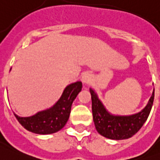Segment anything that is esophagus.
Segmentation results:
<instances>
[{"label": "esophagus", "mask_w": 160, "mask_h": 160, "mask_svg": "<svg viewBox=\"0 0 160 160\" xmlns=\"http://www.w3.org/2000/svg\"><path fill=\"white\" fill-rule=\"evenodd\" d=\"M92 74L89 73V72H85V73L82 75V81L84 83H89L90 82L92 81Z\"/></svg>", "instance_id": "1"}]
</instances>
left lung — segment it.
Here are the masks:
<instances>
[{
  "instance_id": "8db88e82",
  "label": "left lung",
  "mask_w": 160,
  "mask_h": 160,
  "mask_svg": "<svg viewBox=\"0 0 160 160\" xmlns=\"http://www.w3.org/2000/svg\"><path fill=\"white\" fill-rule=\"evenodd\" d=\"M92 95L93 121L96 131L101 136L112 140L130 138L142 128L149 117L154 98V89L148 104L139 113L128 116L113 115L107 111L94 90L90 88Z\"/></svg>"
}]
</instances>
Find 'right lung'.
<instances>
[{"instance_id": "1", "label": "right lung", "mask_w": 160, "mask_h": 160, "mask_svg": "<svg viewBox=\"0 0 160 160\" xmlns=\"http://www.w3.org/2000/svg\"><path fill=\"white\" fill-rule=\"evenodd\" d=\"M81 82L71 83L64 89L55 105L48 109L37 113L31 117H19L14 113L19 123L28 131L37 134H51L61 130L69 118L71 106L81 92Z\"/></svg>"}]
</instances>
